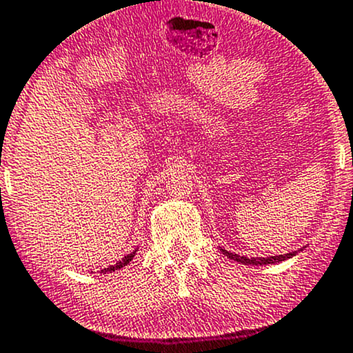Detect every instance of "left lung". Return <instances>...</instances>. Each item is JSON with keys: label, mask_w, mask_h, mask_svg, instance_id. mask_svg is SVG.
<instances>
[{"label": "left lung", "mask_w": 353, "mask_h": 353, "mask_svg": "<svg viewBox=\"0 0 353 353\" xmlns=\"http://www.w3.org/2000/svg\"><path fill=\"white\" fill-rule=\"evenodd\" d=\"M221 252H223V255H227L228 259L235 260V262H240L243 265H275V263H282L285 260L292 259V256H295L296 253H300L303 250V248H300V250L296 252H290V253H285V255H272V256H245V255H236V253L233 252H228L225 250V248H220Z\"/></svg>", "instance_id": "obj_1"}]
</instances>
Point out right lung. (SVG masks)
Returning a JSON list of instances; mask_svg holds the SVG:
<instances>
[{"instance_id": "add662e5", "label": "right lung", "mask_w": 353, "mask_h": 353, "mask_svg": "<svg viewBox=\"0 0 353 353\" xmlns=\"http://www.w3.org/2000/svg\"><path fill=\"white\" fill-rule=\"evenodd\" d=\"M137 252H138V248H134V250H133L132 253H128V255H125L123 259H121L120 262H118L117 265H110L108 268H103V270H101L100 273H108V272H114V270H120V268L126 267V265H128V263L132 262V260L134 259V255H137Z\"/></svg>"}]
</instances>
